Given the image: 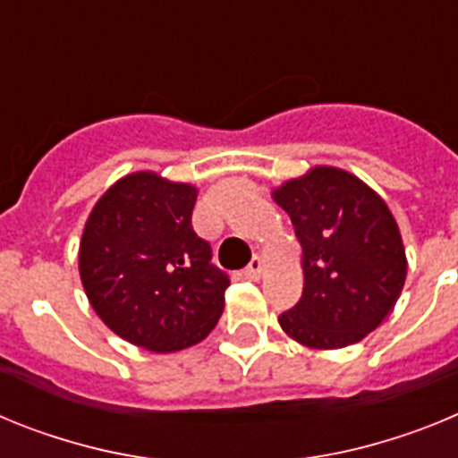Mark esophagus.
Segmentation results:
<instances>
[{
	"mask_svg": "<svg viewBox=\"0 0 458 458\" xmlns=\"http://www.w3.org/2000/svg\"><path fill=\"white\" fill-rule=\"evenodd\" d=\"M261 273H264V259H261V257H252L250 266H248V268H245V277L259 279V277H261Z\"/></svg>",
	"mask_w": 458,
	"mask_h": 458,
	"instance_id": "obj_1",
	"label": "esophagus"
}]
</instances>
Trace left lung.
Listing matches in <instances>:
<instances>
[{"label":"left lung","mask_w":458,"mask_h":458,"mask_svg":"<svg viewBox=\"0 0 458 458\" xmlns=\"http://www.w3.org/2000/svg\"><path fill=\"white\" fill-rule=\"evenodd\" d=\"M302 248V298L279 326L310 349L365 339L394 310L406 282V250L390 208L337 167H314L273 190Z\"/></svg>","instance_id":"1"}]
</instances>
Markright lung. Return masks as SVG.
Masks as SVG:
<instances>
[{
  "mask_svg": "<svg viewBox=\"0 0 458 458\" xmlns=\"http://www.w3.org/2000/svg\"><path fill=\"white\" fill-rule=\"evenodd\" d=\"M197 188L156 172L116 181L80 242V277L105 326L153 353L199 344L220 321L229 277L194 233Z\"/></svg>",
  "mask_w": 458,
  "mask_h": 458,
  "instance_id": "add662e5",
  "label": "right lung"
}]
</instances>
